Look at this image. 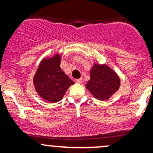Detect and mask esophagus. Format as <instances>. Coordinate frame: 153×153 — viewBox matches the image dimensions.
I'll return each instance as SVG.
<instances>
[{"instance_id":"esophagus-1","label":"esophagus","mask_w":153,"mask_h":153,"mask_svg":"<svg viewBox=\"0 0 153 153\" xmlns=\"http://www.w3.org/2000/svg\"><path fill=\"white\" fill-rule=\"evenodd\" d=\"M82 81H83L82 78H78V79H75V82L78 83V84H81Z\"/></svg>"}]
</instances>
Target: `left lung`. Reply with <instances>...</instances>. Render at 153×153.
<instances>
[{
    "label": "left lung",
    "mask_w": 153,
    "mask_h": 153,
    "mask_svg": "<svg viewBox=\"0 0 153 153\" xmlns=\"http://www.w3.org/2000/svg\"><path fill=\"white\" fill-rule=\"evenodd\" d=\"M120 86L117 74L108 66L95 64L90 71V80L86 87L97 99H108Z\"/></svg>",
    "instance_id": "1"
}]
</instances>
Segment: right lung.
I'll return each mask as SVG.
<instances>
[{
	"mask_svg": "<svg viewBox=\"0 0 153 153\" xmlns=\"http://www.w3.org/2000/svg\"><path fill=\"white\" fill-rule=\"evenodd\" d=\"M60 61L59 55L44 59L34 77V84L38 95L51 103L61 101L68 88L74 84L61 69Z\"/></svg>",
	"mask_w": 153,
	"mask_h": 153,
	"instance_id": "1",
	"label": "right lung"
}]
</instances>
